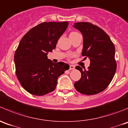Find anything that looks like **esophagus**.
Masks as SVG:
<instances>
[{"instance_id":"34e87169","label":"esophagus","mask_w":128,"mask_h":128,"mask_svg":"<svg viewBox=\"0 0 128 128\" xmlns=\"http://www.w3.org/2000/svg\"><path fill=\"white\" fill-rule=\"evenodd\" d=\"M74 66L73 65H70V70H74Z\"/></svg>"}]
</instances>
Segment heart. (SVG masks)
<instances>
[{
  "label": "heart",
  "instance_id": "heart-1",
  "mask_svg": "<svg viewBox=\"0 0 128 128\" xmlns=\"http://www.w3.org/2000/svg\"><path fill=\"white\" fill-rule=\"evenodd\" d=\"M76 34H78V33L76 32H70V36H73V35H76ZM74 56V54H70V55L68 56V58H72Z\"/></svg>",
  "mask_w": 128,
  "mask_h": 128
}]
</instances>
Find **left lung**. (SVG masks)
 Masks as SVG:
<instances>
[{
	"instance_id": "obj_1",
	"label": "left lung",
	"mask_w": 128,
	"mask_h": 128,
	"mask_svg": "<svg viewBox=\"0 0 128 128\" xmlns=\"http://www.w3.org/2000/svg\"><path fill=\"white\" fill-rule=\"evenodd\" d=\"M73 26L83 35L82 56L90 59L88 70L76 66L82 77L74 83V88L82 94H98L108 86L114 76L117 67L114 45L104 30L92 23H75Z\"/></svg>"
}]
</instances>
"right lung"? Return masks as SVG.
Wrapping results in <instances>:
<instances>
[{
  "label": "right lung",
  "mask_w": 128,
  "mask_h": 128,
  "mask_svg": "<svg viewBox=\"0 0 128 128\" xmlns=\"http://www.w3.org/2000/svg\"><path fill=\"white\" fill-rule=\"evenodd\" d=\"M68 25V22L41 23L21 39L14 55L16 76L30 94L43 96L55 90L58 78L69 69L67 64H54L47 58Z\"/></svg>",
  "instance_id": "1"
}]
</instances>
